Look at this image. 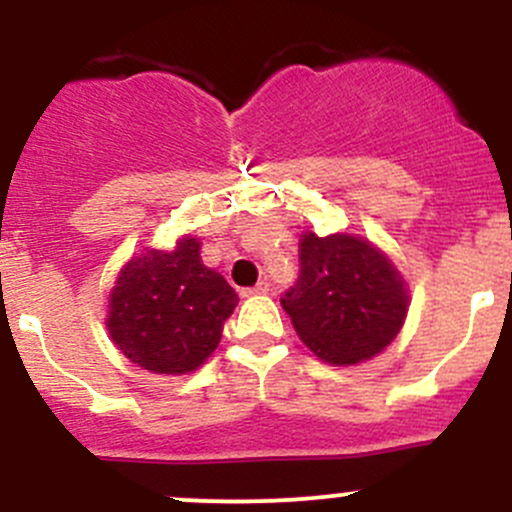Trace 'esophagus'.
<instances>
[{
    "label": "esophagus",
    "instance_id": "34e87169",
    "mask_svg": "<svg viewBox=\"0 0 512 512\" xmlns=\"http://www.w3.org/2000/svg\"><path fill=\"white\" fill-rule=\"evenodd\" d=\"M267 292H270V285H267V282L265 280H262V282H257V285L255 287H247V289H242V297H252V294H267Z\"/></svg>",
    "mask_w": 512,
    "mask_h": 512
}]
</instances>
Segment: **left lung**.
<instances>
[{"label": "left lung", "instance_id": "8db88e82", "mask_svg": "<svg viewBox=\"0 0 512 512\" xmlns=\"http://www.w3.org/2000/svg\"><path fill=\"white\" fill-rule=\"evenodd\" d=\"M280 302L299 339L319 359L352 366L394 342L409 312V289L369 240L304 232L299 280Z\"/></svg>", "mask_w": 512, "mask_h": 512}]
</instances>
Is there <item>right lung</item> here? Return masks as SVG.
I'll return each instance as SVG.
<instances>
[{"instance_id": "right-lung-1", "label": "right lung", "mask_w": 512, "mask_h": 512, "mask_svg": "<svg viewBox=\"0 0 512 512\" xmlns=\"http://www.w3.org/2000/svg\"><path fill=\"white\" fill-rule=\"evenodd\" d=\"M235 307V289L200 260L198 237H180L173 250H143L123 265L106 327L133 364L180 376L218 349Z\"/></svg>"}]
</instances>
